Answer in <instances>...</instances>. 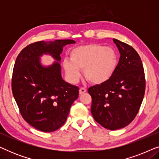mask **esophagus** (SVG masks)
Masks as SVG:
<instances>
[{"mask_svg":"<svg viewBox=\"0 0 159 159\" xmlns=\"http://www.w3.org/2000/svg\"><path fill=\"white\" fill-rule=\"evenodd\" d=\"M80 95H82V94H83V93H84L87 91V90L84 88H80Z\"/></svg>","mask_w":159,"mask_h":159,"instance_id":"obj_1","label":"esophagus"}]
</instances>
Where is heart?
Masks as SVG:
<instances>
[{
    "label": "heart",
    "instance_id": "heart-1",
    "mask_svg": "<svg viewBox=\"0 0 159 159\" xmlns=\"http://www.w3.org/2000/svg\"><path fill=\"white\" fill-rule=\"evenodd\" d=\"M69 56L70 61L64 59L63 66L71 82H77L80 70H84V77L90 83L103 84L111 78L118 64L115 50L99 44L77 46Z\"/></svg>",
    "mask_w": 159,
    "mask_h": 159
}]
</instances>
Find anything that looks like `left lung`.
Segmentation results:
<instances>
[{"mask_svg": "<svg viewBox=\"0 0 159 159\" xmlns=\"http://www.w3.org/2000/svg\"><path fill=\"white\" fill-rule=\"evenodd\" d=\"M120 58L116 71L105 83L88 89L92 98L91 113L102 127L116 130L129 125L140 110L145 90L144 69L135 50L113 39Z\"/></svg>", "mask_w": 159, "mask_h": 159, "instance_id": "1", "label": "left lung"}]
</instances>
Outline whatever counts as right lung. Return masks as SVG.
Listing matches in <instances>:
<instances>
[{
    "label": "right lung",
    "instance_id": "obj_1",
    "mask_svg": "<svg viewBox=\"0 0 159 159\" xmlns=\"http://www.w3.org/2000/svg\"><path fill=\"white\" fill-rule=\"evenodd\" d=\"M75 43L73 40H56L31 43L15 61L13 95L23 119L40 131L53 132L64 125L71 104L79 96V88L62 79L58 63L43 67L39 57L49 53L60 61L63 47Z\"/></svg>",
    "mask_w": 159,
    "mask_h": 159
}]
</instances>
